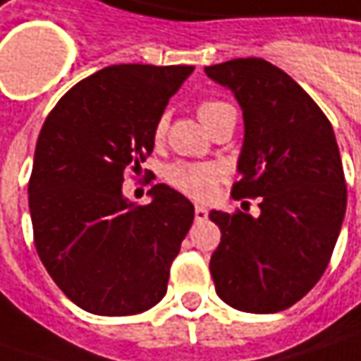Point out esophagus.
<instances>
[{
	"instance_id": "esophagus-1",
	"label": "esophagus",
	"mask_w": 361,
	"mask_h": 361,
	"mask_svg": "<svg viewBox=\"0 0 361 361\" xmlns=\"http://www.w3.org/2000/svg\"><path fill=\"white\" fill-rule=\"evenodd\" d=\"M207 216H209V211L204 207H197L195 209V221H207Z\"/></svg>"
}]
</instances>
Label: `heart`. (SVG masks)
I'll use <instances>...</instances> for the list:
<instances>
[{"instance_id":"obj_1","label":"heart","mask_w":361,"mask_h":361,"mask_svg":"<svg viewBox=\"0 0 361 361\" xmlns=\"http://www.w3.org/2000/svg\"><path fill=\"white\" fill-rule=\"evenodd\" d=\"M233 108L223 100H202L197 106V114L201 122L207 126L211 120L219 116L223 110ZM164 134V118L157 120L154 124V136L160 138ZM164 178L169 185H173L176 190L185 192L192 199L207 201L215 195L216 183H219V169L213 164H197V162H173L164 169Z\"/></svg>"}]
</instances>
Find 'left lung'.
<instances>
[{"mask_svg": "<svg viewBox=\"0 0 361 361\" xmlns=\"http://www.w3.org/2000/svg\"><path fill=\"white\" fill-rule=\"evenodd\" d=\"M243 108L241 178L233 199L261 215L211 211L221 243L211 255L216 295L249 313L283 312L324 275L345 215L348 188L331 122L277 66L237 58L204 68Z\"/></svg>", "mask_w": 361, "mask_h": 361, "instance_id": "8db88e82", "label": "left lung"}]
</instances>
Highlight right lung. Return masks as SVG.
Masks as SVG:
<instances>
[{
	"label": "right lung",
	"mask_w": 361,
	"mask_h": 361,
	"mask_svg": "<svg viewBox=\"0 0 361 361\" xmlns=\"http://www.w3.org/2000/svg\"><path fill=\"white\" fill-rule=\"evenodd\" d=\"M192 66L118 63L80 80L35 145L30 215L35 251L78 307L120 317L154 307L195 207L166 185L152 202L122 197L126 174L154 148V124Z\"/></svg>",
	"instance_id": "obj_1"
}]
</instances>
